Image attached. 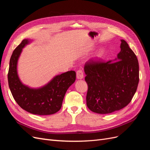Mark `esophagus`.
Wrapping results in <instances>:
<instances>
[{"instance_id":"esophagus-1","label":"esophagus","mask_w":150,"mask_h":150,"mask_svg":"<svg viewBox=\"0 0 150 150\" xmlns=\"http://www.w3.org/2000/svg\"><path fill=\"white\" fill-rule=\"evenodd\" d=\"M76 77L78 79H83L84 77V73H83V71L82 69H79L76 72Z\"/></svg>"}]
</instances>
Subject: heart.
I'll return each instance as SVG.
<instances>
[{"instance_id":"obj_1","label":"heart","mask_w":150,"mask_h":150,"mask_svg":"<svg viewBox=\"0 0 150 150\" xmlns=\"http://www.w3.org/2000/svg\"><path fill=\"white\" fill-rule=\"evenodd\" d=\"M103 51H99L96 55V58H100L102 56H103Z\"/></svg>"}]
</instances>
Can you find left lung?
<instances>
[{"label":"left lung","instance_id":"1","mask_svg":"<svg viewBox=\"0 0 150 150\" xmlns=\"http://www.w3.org/2000/svg\"><path fill=\"white\" fill-rule=\"evenodd\" d=\"M114 61L90 59L86 62L85 81L88 89L86 104L91 111L108 114L121 110L131 102L139 83L137 56L125 40Z\"/></svg>","mask_w":150,"mask_h":150}]
</instances>
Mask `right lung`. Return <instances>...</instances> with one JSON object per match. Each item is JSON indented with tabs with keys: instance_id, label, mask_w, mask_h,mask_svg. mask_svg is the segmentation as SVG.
Listing matches in <instances>:
<instances>
[{
	"instance_id": "add662e5",
	"label": "right lung",
	"mask_w": 150,
	"mask_h": 150,
	"mask_svg": "<svg viewBox=\"0 0 150 150\" xmlns=\"http://www.w3.org/2000/svg\"><path fill=\"white\" fill-rule=\"evenodd\" d=\"M29 42L28 39H24L12 52L8 72V86L13 99L23 110L34 115L54 114L61 108L67 89L74 83L76 72L70 71L56 76L47 85L39 89L24 85L18 77L17 64L22 48Z\"/></svg>"
}]
</instances>
